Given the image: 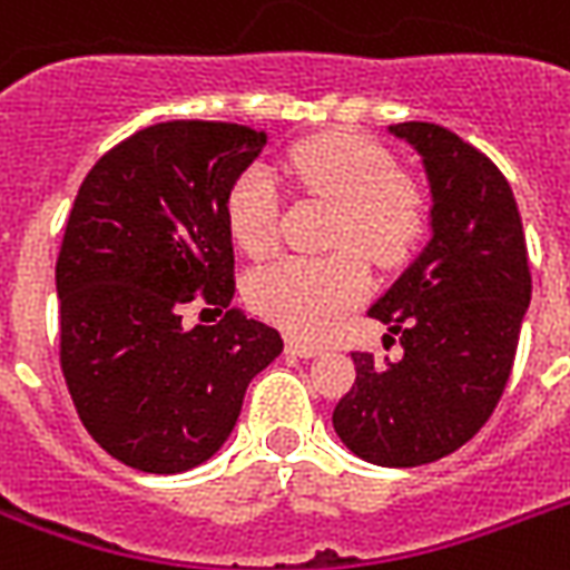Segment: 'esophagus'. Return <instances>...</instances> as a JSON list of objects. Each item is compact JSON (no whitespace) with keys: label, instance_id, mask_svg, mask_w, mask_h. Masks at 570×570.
<instances>
[{"label":"esophagus","instance_id":"esophagus-1","mask_svg":"<svg viewBox=\"0 0 570 570\" xmlns=\"http://www.w3.org/2000/svg\"><path fill=\"white\" fill-rule=\"evenodd\" d=\"M286 353L302 355V358H314V355L323 353V346H316V343H307V341H298V337H289V341H286Z\"/></svg>","mask_w":570,"mask_h":570}]
</instances>
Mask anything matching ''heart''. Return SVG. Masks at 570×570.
Here are the masks:
<instances>
[{"mask_svg": "<svg viewBox=\"0 0 570 570\" xmlns=\"http://www.w3.org/2000/svg\"><path fill=\"white\" fill-rule=\"evenodd\" d=\"M286 169L307 194L334 203L332 245L325 256H286L256 272V307L302 337H323L371 284L367 254L380 266L410 256L428 227V199L394 167L380 142L353 130H328L295 142ZM227 227L250 256L277 242V185L266 167L245 169L227 197Z\"/></svg>", "mask_w": 570, "mask_h": 570, "instance_id": "1", "label": "heart"}]
</instances>
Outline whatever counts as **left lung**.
<instances>
[{
    "label": "left lung",
    "instance_id": "1",
    "mask_svg": "<svg viewBox=\"0 0 570 570\" xmlns=\"http://www.w3.org/2000/svg\"><path fill=\"white\" fill-rule=\"evenodd\" d=\"M389 134L421 155L430 242L371 307L401 337L403 358L353 353L355 382L332 424L367 463L406 469L458 451L493 415L532 275L514 194L488 155L430 121H401Z\"/></svg>",
    "mask_w": 570,
    "mask_h": 570
}]
</instances>
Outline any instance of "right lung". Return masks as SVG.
<instances>
[{
	"label": "right lung",
	"mask_w": 570,
	"mask_h": 570,
	"mask_svg": "<svg viewBox=\"0 0 570 570\" xmlns=\"http://www.w3.org/2000/svg\"><path fill=\"white\" fill-rule=\"evenodd\" d=\"M263 146L247 125L160 121L77 190L56 259L59 362L82 428L125 466L176 475L206 463L284 350L238 307L217 326L180 323L194 297L233 302L227 197Z\"/></svg>",
	"instance_id": "right-lung-1"
}]
</instances>
